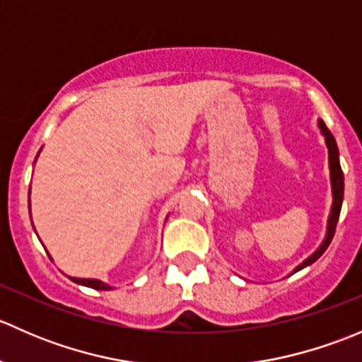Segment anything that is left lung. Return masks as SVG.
Returning a JSON list of instances; mask_svg holds the SVG:
<instances>
[{
    "mask_svg": "<svg viewBox=\"0 0 362 362\" xmlns=\"http://www.w3.org/2000/svg\"><path fill=\"white\" fill-rule=\"evenodd\" d=\"M319 127L322 131L324 138H326V145H327V151H329V170H331V185H333V208H331V215H329V222H327V235L326 240L322 242V245L319 247V250L315 252L313 255H310L303 264H299L296 268V272L303 269L305 266L312 264L315 262L320 255L326 252L327 247H329L331 240H333L334 231H337V224H338V218H339V210H341V203H343V171L341 166H339V159H338V145L334 136L331 134V131L327 129L326 124L322 120H319Z\"/></svg>",
    "mask_w": 362,
    "mask_h": 362,
    "instance_id": "8db88e82",
    "label": "left lung"
}]
</instances>
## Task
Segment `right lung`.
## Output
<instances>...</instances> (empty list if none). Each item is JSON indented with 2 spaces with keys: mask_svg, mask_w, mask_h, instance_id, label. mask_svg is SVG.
<instances>
[{
  "mask_svg": "<svg viewBox=\"0 0 362 362\" xmlns=\"http://www.w3.org/2000/svg\"><path fill=\"white\" fill-rule=\"evenodd\" d=\"M71 280L76 284H82V286H86V287H90V289H98V291L110 289V286L103 284L101 280H94V279H71Z\"/></svg>",
  "mask_w": 362,
  "mask_h": 362,
  "instance_id": "obj_1",
  "label": "right lung"
}]
</instances>
